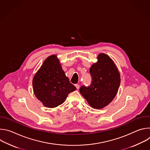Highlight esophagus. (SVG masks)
<instances>
[{"label": "esophagus", "mask_w": 150, "mask_h": 150, "mask_svg": "<svg viewBox=\"0 0 150 150\" xmlns=\"http://www.w3.org/2000/svg\"><path fill=\"white\" fill-rule=\"evenodd\" d=\"M75 87H76V89L78 90V89L79 88V84H75Z\"/></svg>", "instance_id": "34e87169"}]
</instances>
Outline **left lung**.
<instances>
[{"label":"left lung","mask_w":150,"mask_h":150,"mask_svg":"<svg viewBox=\"0 0 150 150\" xmlns=\"http://www.w3.org/2000/svg\"><path fill=\"white\" fill-rule=\"evenodd\" d=\"M98 61L90 69L91 82L82 86L80 93L92 108L100 109L108 105L116 96L120 83V74L115 63L107 54L101 53Z\"/></svg>","instance_id":"obj_1"}]
</instances>
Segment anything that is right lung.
Here are the masks:
<instances>
[{
  "label": "right lung",
  "mask_w": 150,
  "mask_h": 150,
  "mask_svg": "<svg viewBox=\"0 0 150 150\" xmlns=\"http://www.w3.org/2000/svg\"><path fill=\"white\" fill-rule=\"evenodd\" d=\"M33 86L35 97L49 108L62 104L70 93L76 90L66 76L56 55L45 60L33 78Z\"/></svg>",
  "instance_id": "add662e5"
}]
</instances>
